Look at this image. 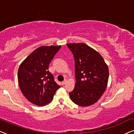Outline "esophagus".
Listing matches in <instances>:
<instances>
[{
  "label": "esophagus",
  "mask_w": 134,
  "mask_h": 134,
  "mask_svg": "<svg viewBox=\"0 0 134 134\" xmlns=\"http://www.w3.org/2000/svg\"><path fill=\"white\" fill-rule=\"evenodd\" d=\"M67 80H64V81H62V85H65V84L66 83H67Z\"/></svg>",
  "instance_id": "34e87169"
}]
</instances>
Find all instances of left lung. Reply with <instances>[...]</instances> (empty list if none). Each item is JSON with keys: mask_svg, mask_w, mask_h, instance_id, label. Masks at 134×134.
I'll list each match as a JSON object with an SVG mask.
<instances>
[{"mask_svg": "<svg viewBox=\"0 0 134 134\" xmlns=\"http://www.w3.org/2000/svg\"><path fill=\"white\" fill-rule=\"evenodd\" d=\"M75 59L76 83L69 93L74 103L88 107L97 102L107 87L109 70L102 56L88 44H67Z\"/></svg>", "mask_w": 134, "mask_h": 134, "instance_id": "obj_1", "label": "left lung"}]
</instances>
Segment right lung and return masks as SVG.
Wrapping results in <instances>:
<instances>
[{"label":"right lung","instance_id":"add662e5","mask_svg":"<svg viewBox=\"0 0 134 134\" xmlns=\"http://www.w3.org/2000/svg\"><path fill=\"white\" fill-rule=\"evenodd\" d=\"M61 46H41L30 54L19 65L18 80L24 97L31 103L44 106L50 103L60 88L49 72L51 60Z\"/></svg>","mask_w":134,"mask_h":134}]
</instances>
